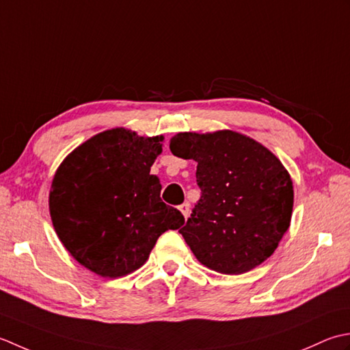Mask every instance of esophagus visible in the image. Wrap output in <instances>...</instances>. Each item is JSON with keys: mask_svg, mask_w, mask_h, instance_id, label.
Instances as JSON below:
<instances>
[{"mask_svg": "<svg viewBox=\"0 0 350 350\" xmlns=\"http://www.w3.org/2000/svg\"><path fill=\"white\" fill-rule=\"evenodd\" d=\"M178 208H180V211L183 213V216L187 219L189 217V210H190V204L189 202H184V204H181L180 206H178Z\"/></svg>", "mask_w": 350, "mask_h": 350, "instance_id": "obj_1", "label": "esophagus"}]
</instances>
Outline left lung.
Returning a JSON list of instances; mask_svg holds the SVG:
<instances>
[{
	"label": "left lung",
	"instance_id": "8db88e82",
	"mask_svg": "<svg viewBox=\"0 0 350 350\" xmlns=\"http://www.w3.org/2000/svg\"><path fill=\"white\" fill-rule=\"evenodd\" d=\"M170 151L195 160L199 199L180 232L198 261L240 275L266 261L288 230L293 183L258 142L240 133H178Z\"/></svg>",
	"mask_w": 350,
	"mask_h": 350
}]
</instances>
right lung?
<instances>
[{
    "instance_id": "right-lung-1",
    "label": "right lung",
    "mask_w": 350,
    "mask_h": 350,
    "mask_svg": "<svg viewBox=\"0 0 350 350\" xmlns=\"http://www.w3.org/2000/svg\"><path fill=\"white\" fill-rule=\"evenodd\" d=\"M163 135L142 137L125 128L99 133L57 169L49 191L54 230L69 254L92 272L119 278L145 265L157 239L184 225L161 201L151 166Z\"/></svg>"
}]
</instances>
